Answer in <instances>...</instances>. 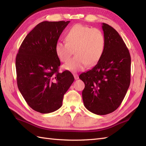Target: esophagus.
I'll use <instances>...</instances> for the list:
<instances>
[{
	"instance_id": "1",
	"label": "esophagus",
	"mask_w": 146,
	"mask_h": 146,
	"mask_svg": "<svg viewBox=\"0 0 146 146\" xmlns=\"http://www.w3.org/2000/svg\"><path fill=\"white\" fill-rule=\"evenodd\" d=\"M74 77L75 80H77V79H78V75L77 74H74Z\"/></svg>"
}]
</instances>
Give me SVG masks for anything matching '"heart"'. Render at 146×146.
<instances>
[{"instance_id":"heart-1","label":"heart","mask_w":146,"mask_h":146,"mask_svg":"<svg viewBox=\"0 0 146 146\" xmlns=\"http://www.w3.org/2000/svg\"><path fill=\"white\" fill-rule=\"evenodd\" d=\"M66 42H57L55 50L61 62H66L74 52L75 57L63 65V69L76 72L86 65L96 64L102 56L105 45L104 34L99 29L76 24L65 35Z\"/></svg>"}]
</instances>
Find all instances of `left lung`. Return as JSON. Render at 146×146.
Masks as SVG:
<instances>
[{"label":"left lung","instance_id":"8db88e82","mask_svg":"<svg viewBox=\"0 0 146 146\" xmlns=\"http://www.w3.org/2000/svg\"><path fill=\"white\" fill-rule=\"evenodd\" d=\"M105 45L104 54L93 68L79 76L85 83L82 98L92 113L113 112L124 99L130 83L131 57L117 31L102 23Z\"/></svg>","mask_w":146,"mask_h":146}]
</instances>
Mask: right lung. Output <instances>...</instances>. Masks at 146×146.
<instances>
[{
  "mask_svg": "<svg viewBox=\"0 0 146 146\" xmlns=\"http://www.w3.org/2000/svg\"><path fill=\"white\" fill-rule=\"evenodd\" d=\"M70 21H44L26 36L16 58L17 87L35 111L49 113L58 110L74 82L71 72H58L60 61L55 48Z\"/></svg>",
  "mask_w": 146,
  "mask_h": 146,
  "instance_id": "obj_1",
  "label": "right lung"
}]
</instances>
